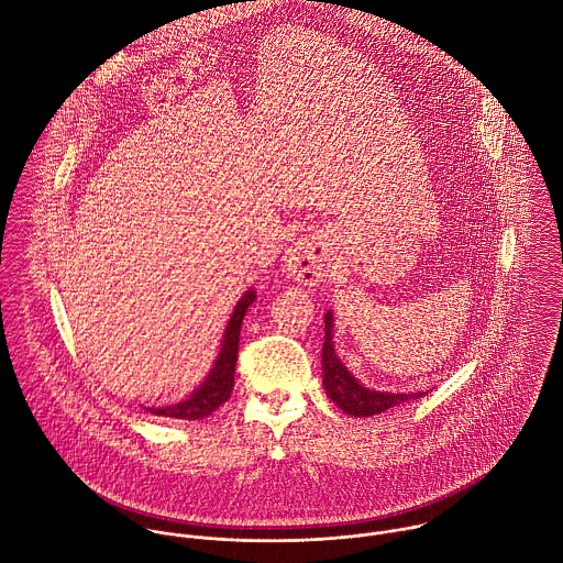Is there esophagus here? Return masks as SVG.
Instances as JSON below:
<instances>
[{"instance_id":"1","label":"esophagus","mask_w":563,"mask_h":563,"mask_svg":"<svg viewBox=\"0 0 563 563\" xmlns=\"http://www.w3.org/2000/svg\"><path fill=\"white\" fill-rule=\"evenodd\" d=\"M329 252L318 234L300 236L285 252V269L302 285H318L329 274Z\"/></svg>"}]
</instances>
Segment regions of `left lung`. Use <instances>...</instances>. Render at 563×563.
<instances>
[{"label":"left lung","instance_id":"obj_1","mask_svg":"<svg viewBox=\"0 0 563 563\" xmlns=\"http://www.w3.org/2000/svg\"><path fill=\"white\" fill-rule=\"evenodd\" d=\"M322 364H324V388L335 406L353 417H373L382 415L390 408L404 406L408 401H417L426 397V393L395 395V393H377L368 390L346 371V366L338 360L333 349V313L324 316V346H322Z\"/></svg>","mask_w":563,"mask_h":563}]
</instances>
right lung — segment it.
<instances>
[{"instance_id": "add662e5", "label": "right lung", "mask_w": 563, "mask_h": 563, "mask_svg": "<svg viewBox=\"0 0 563 563\" xmlns=\"http://www.w3.org/2000/svg\"><path fill=\"white\" fill-rule=\"evenodd\" d=\"M256 294L247 291L230 322L225 329V338H223V346L221 353L214 362L212 373L208 375V379L190 395V399L177 404V406H168V408H155L151 410L157 417H170V419H186V421H197V419H206L210 417L219 406H223L234 388V366H236V353H239V338H241V322L243 316L247 311V307L254 302Z\"/></svg>"}]
</instances>
